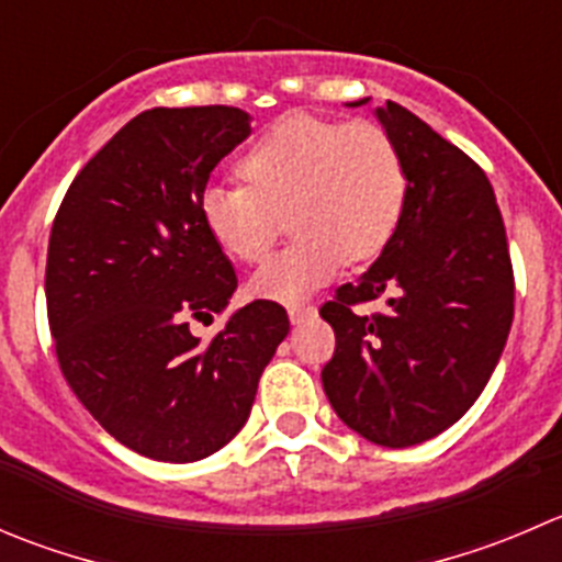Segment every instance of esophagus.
Returning <instances> with one entry per match:
<instances>
[{
  "label": "esophagus",
  "mask_w": 562,
  "mask_h": 562,
  "mask_svg": "<svg viewBox=\"0 0 562 562\" xmlns=\"http://www.w3.org/2000/svg\"><path fill=\"white\" fill-rule=\"evenodd\" d=\"M313 315H315L313 304H293V307H288V318H291L293 326L304 324V321H310Z\"/></svg>",
  "instance_id": "1"
}]
</instances>
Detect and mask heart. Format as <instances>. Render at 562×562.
I'll return each mask as SVG.
<instances>
[{
    "instance_id": "1",
    "label": "heart",
    "mask_w": 562,
    "mask_h": 562,
    "mask_svg": "<svg viewBox=\"0 0 562 562\" xmlns=\"http://www.w3.org/2000/svg\"><path fill=\"white\" fill-rule=\"evenodd\" d=\"M238 170L247 183H209L200 216L231 258L255 263L288 214L296 241L249 277L252 296L280 304L302 302L346 258H375L406 200L401 150L390 131L370 120L285 114L249 145Z\"/></svg>"
}]
</instances>
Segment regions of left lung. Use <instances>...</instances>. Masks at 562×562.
<instances>
[{
    "label": "left lung",
    "mask_w": 562,
    "mask_h": 562,
    "mask_svg": "<svg viewBox=\"0 0 562 562\" xmlns=\"http://www.w3.org/2000/svg\"><path fill=\"white\" fill-rule=\"evenodd\" d=\"M375 117L401 150L406 200L379 260L321 307L337 337L321 381L351 431L412 448L459 423L492 379L514 324V269L486 172L401 103ZM381 295L384 314L350 310Z\"/></svg>",
    "instance_id": "obj_1"
}]
</instances>
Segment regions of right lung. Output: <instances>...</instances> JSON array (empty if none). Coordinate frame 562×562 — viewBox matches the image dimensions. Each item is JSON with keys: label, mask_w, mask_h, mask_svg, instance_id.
Returning <instances> with one entry per match:
<instances>
[{"label": "right lung", "mask_w": 562, "mask_h": 562, "mask_svg": "<svg viewBox=\"0 0 562 562\" xmlns=\"http://www.w3.org/2000/svg\"><path fill=\"white\" fill-rule=\"evenodd\" d=\"M236 106L148 109L74 178L52 225L46 307L59 370L98 426L134 453L189 464L225 448L285 340L277 302L236 310L238 277L205 231L200 194L252 128Z\"/></svg>", "instance_id": "obj_1"}]
</instances>
